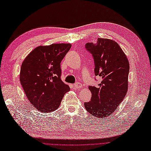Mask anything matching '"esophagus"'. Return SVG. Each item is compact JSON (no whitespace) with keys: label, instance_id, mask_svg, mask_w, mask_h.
<instances>
[{"label":"esophagus","instance_id":"34e87169","mask_svg":"<svg viewBox=\"0 0 151 151\" xmlns=\"http://www.w3.org/2000/svg\"><path fill=\"white\" fill-rule=\"evenodd\" d=\"M74 87L76 88V89H80V88H81L82 87V84H81L80 82H76V83H75V84H74Z\"/></svg>","mask_w":151,"mask_h":151}]
</instances>
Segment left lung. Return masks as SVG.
I'll list each match as a JSON object with an SVG mask.
<instances>
[{"instance_id": "obj_1", "label": "left lung", "mask_w": 151, "mask_h": 151, "mask_svg": "<svg viewBox=\"0 0 151 151\" xmlns=\"http://www.w3.org/2000/svg\"><path fill=\"white\" fill-rule=\"evenodd\" d=\"M85 47L94 61L95 75L102 81L96 87L89 86L92 97L84 106L93 116L104 118L112 115L126 95L129 63L114 40L98 38L96 44L88 42Z\"/></svg>"}]
</instances>
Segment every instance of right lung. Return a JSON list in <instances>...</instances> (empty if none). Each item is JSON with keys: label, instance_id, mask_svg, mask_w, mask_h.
Listing matches in <instances>:
<instances>
[{"label": "right lung", "instance_id": "obj_1", "mask_svg": "<svg viewBox=\"0 0 151 151\" xmlns=\"http://www.w3.org/2000/svg\"><path fill=\"white\" fill-rule=\"evenodd\" d=\"M70 47V44L39 46L22 62L20 84L30 102L40 112L56 110L70 90L60 79V62Z\"/></svg>", "mask_w": 151, "mask_h": 151}]
</instances>
